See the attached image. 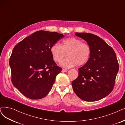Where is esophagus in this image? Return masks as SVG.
<instances>
[{
    "mask_svg": "<svg viewBox=\"0 0 125 125\" xmlns=\"http://www.w3.org/2000/svg\"><path fill=\"white\" fill-rule=\"evenodd\" d=\"M67 71H68V70H66V69H62V72H66Z\"/></svg>",
    "mask_w": 125,
    "mask_h": 125,
    "instance_id": "34e87169",
    "label": "esophagus"
}]
</instances>
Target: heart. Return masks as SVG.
<instances>
[{
    "label": "heart",
    "instance_id": "obj_1",
    "mask_svg": "<svg viewBox=\"0 0 125 125\" xmlns=\"http://www.w3.org/2000/svg\"><path fill=\"white\" fill-rule=\"evenodd\" d=\"M52 58L56 62H60L66 54L67 57L60 63L65 68L75 65L81 66L89 60L91 53L90 46L83 43L80 39L71 37L64 39L61 45L54 43L50 48Z\"/></svg>",
    "mask_w": 125,
    "mask_h": 125
}]
</instances>
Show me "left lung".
<instances>
[{"label":"left lung","mask_w":125,"mask_h":125,"mask_svg":"<svg viewBox=\"0 0 125 125\" xmlns=\"http://www.w3.org/2000/svg\"><path fill=\"white\" fill-rule=\"evenodd\" d=\"M91 48L88 61L79 68L78 77L72 84L76 94L85 101H96L109 94L113 89L119 65L113 49L99 36L87 33H76Z\"/></svg>","instance_id":"8db88e82"}]
</instances>
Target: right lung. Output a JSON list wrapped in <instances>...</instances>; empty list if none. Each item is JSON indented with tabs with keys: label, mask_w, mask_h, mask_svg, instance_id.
Here are the masks:
<instances>
[{
	"label": "right lung",
	"mask_w": 125,
	"mask_h": 125,
	"mask_svg": "<svg viewBox=\"0 0 125 125\" xmlns=\"http://www.w3.org/2000/svg\"><path fill=\"white\" fill-rule=\"evenodd\" d=\"M63 37L57 32L39 31L14 47L9 61L11 81L26 97L41 99L50 92L62 71L53 60L50 48Z\"/></svg>",
	"instance_id": "obj_1"
}]
</instances>
